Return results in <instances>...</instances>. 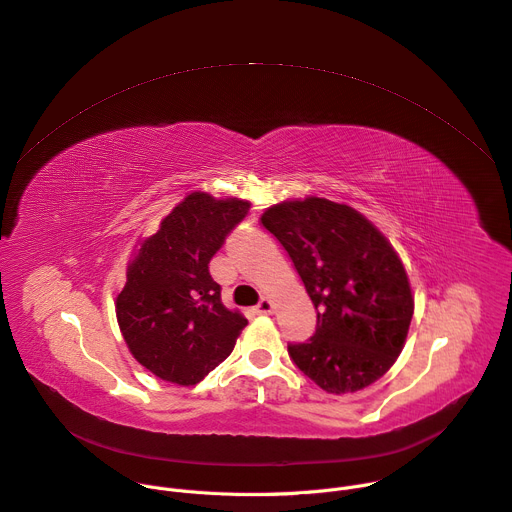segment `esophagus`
I'll return each instance as SVG.
<instances>
[{
	"instance_id": "esophagus-1",
	"label": "esophagus",
	"mask_w": 512,
	"mask_h": 512,
	"mask_svg": "<svg viewBox=\"0 0 512 512\" xmlns=\"http://www.w3.org/2000/svg\"><path fill=\"white\" fill-rule=\"evenodd\" d=\"M257 314H271L273 312V304H271V300H267V298H263L255 308H253Z\"/></svg>"
}]
</instances>
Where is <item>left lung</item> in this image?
Listing matches in <instances>:
<instances>
[{"instance_id":"left-lung-1","label":"left lung","mask_w":512,"mask_h":512,"mask_svg":"<svg viewBox=\"0 0 512 512\" xmlns=\"http://www.w3.org/2000/svg\"><path fill=\"white\" fill-rule=\"evenodd\" d=\"M261 224L288 251L316 308V331L288 353L331 394L380 380L400 355L414 312L392 245L345 204L306 198L271 206Z\"/></svg>"}]
</instances>
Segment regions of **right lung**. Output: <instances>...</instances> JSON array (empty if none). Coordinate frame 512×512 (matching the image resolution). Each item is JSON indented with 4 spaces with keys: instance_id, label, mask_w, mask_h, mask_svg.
Here are the masks:
<instances>
[{
    "instance_id": "right-lung-1",
    "label": "right lung",
    "mask_w": 512,
    "mask_h": 512,
    "mask_svg": "<svg viewBox=\"0 0 512 512\" xmlns=\"http://www.w3.org/2000/svg\"><path fill=\"white\" fill-rule=\"evenodd\" d=\"M247 210L249 202L194 192L163 218L130 263L116 316L130 353L157 378L198 384L247 327L243 314L224 308L208 271Z\"/></svg>"
}]
</instances>
